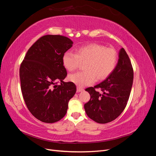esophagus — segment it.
I'll list each match as a JSON object with an SVG mask.
<instances>
[{
	"mask_svg": "<svg viewBox=\"0 0 156 156\" xmlns=\"http://www.w3.org/2000/svg\"><path fill=\"white\" fill-rule=\"evenodd\" d=\"M83 90H84V89H83V88H81V87H77V91L78 92H83Z\"/></svg>",
	"mask_w": 156,
	"mask_h": 156,
	"instance_id": "1",
	"label": "esophagus"
}]
</instances>
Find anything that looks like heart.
Masks as SVG:
<instances>
[{"mask_svg":"<svg viewBox=\"0 0 156 156\" xmlns=\"http://www.w3.org/2000/svg\"><path fill=\"white\" fill-rule=\"evenodd\" d=\"M118 60L116 51L113 48H106L98 44H90L81 46L75 51V53L66 51L62 56V64L69 72L76 69L80 62H85V71L70 74L69 81L78 87L90 85L99 80L105 79L116 68Z\"/></svg>","mask_w":156,"mask_h":156,"instance_id":"obj_1","label":"heart"}]
</instances>
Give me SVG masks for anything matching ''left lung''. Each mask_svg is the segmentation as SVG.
<instances>
[{"mask_svg":"<svg viewBox=\"0 0 156 156\" xmlns=\"http://www.w3.org/2000/svg\"><path fill=\"white\" fill-rule=\"evenodd\" d=\"M133 81V69L130 59L122 48L114 71L105 81L85 89L90 95V100L84 105L87 116L100 124L115 120L128 101ZM96 88H100L102 93L96 91Z\"/></svg>","mask_w":156,"mask_h":156,"instance_id":"1","label":"left lung"}]
</instances>
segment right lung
<instances>
[{"instance_id": "right-lung-1", "label": "right lung", "mask_w": 156, "mask_h": 156, "mask_svg": "<svg viewBox=\"0 0 156 156\" xmlns=\"http://www.w3.org/2000/svg\"><path fill=\"white\" fill-rule=\"evenodd\" d=\"M72 44L66 36H44L28 50L21 64V88L25 104L33 116L45 123L62 119L76 92L73 83L63 81L67 72L62 56Z\"/></svg>"}]
</instances>
